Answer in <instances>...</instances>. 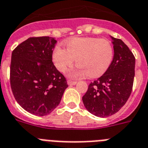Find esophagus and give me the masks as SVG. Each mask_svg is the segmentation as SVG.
<instances>
[{
    "label": "esophagus",
    "instance_id": "obj_1",
    "mask_svg": "<svg viewBox=\"0 0 148 148\" xmlns=\"http://www.w3.org/2000/svg\"><path fill=\"white\" fill-rule=\"evenodd\" d=\"M76 83H77V82H76V81H72V80H68V84H69V86H74V85H75Z\"/></svg>",
    "mask_w": 148,
    "mask_h": 148
}]
</instances>
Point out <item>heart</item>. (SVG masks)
<instances>
[{"mask_svg":"<svg viewBox=\"0 0 148 148\" xmlns=\"http://www.w3.org/2000/svg\"><path fill=\"white\" fill-rule=\"evenodd\" d=\"M66 49L56 46L52 58L59 71L65 72L68 68L77 62V69L71 71L72 77H82L88 74L96 77L104 74L114 56L113 46L106 39L92 37L73 38L66 42Z\"/></svg>","mask_w":148,"mask_h":148,"instance_id":"1","label":"heart"}]
</instances>
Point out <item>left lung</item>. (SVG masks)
I'll use <instances>...</instances> for the list:
<instances>
[{
  "label": "left lung",
  "mask_w": 148,
  "mask_h": 148,
  "mask_svg": "<svg viewBox=\"0 0 148 148\" xmlns=\"http://www.w3.org/2000/svg\"><path fill=\"white\" fill-rule=\"evenodd\" d=\"M112 38V64L101 77L88 85L82 98L86 110L101 118L114 115L121 110L130 96L134 80V55L121 39Z\"/></svg>",
  "instance_id": "8db88e82"
}]
</instances>
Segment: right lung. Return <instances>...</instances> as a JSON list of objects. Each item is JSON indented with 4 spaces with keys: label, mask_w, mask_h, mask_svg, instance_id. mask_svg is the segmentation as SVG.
Returning <instances> with one entry per match:
<instances>
[{
    "label": "right lung",
    "mask_w": 148,
    "mask_h": 148,
    "mask_svg": "<svg viewBox=\"0 0 148 148\" xmlns=\"http://www.w3.org/2000/svg\"><path fill=\"white\" fill-rule=\"evenodd\" d=\"M54 38L30 37L15 47L10 64V85L21 107L38 116L47 115L60 104L66 78L52 61Z\"/></svg>",
    "instance_id": "obj_1"
}]
</instances>
